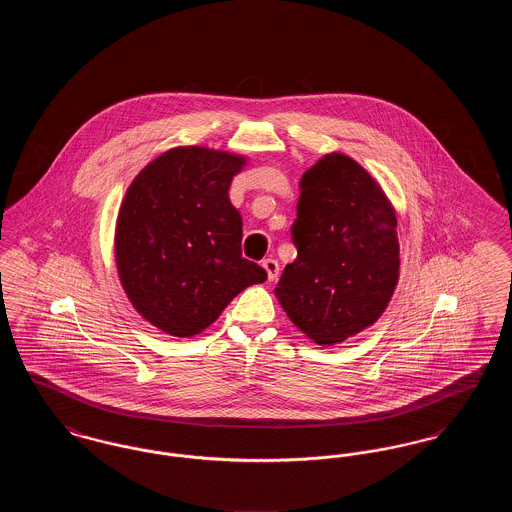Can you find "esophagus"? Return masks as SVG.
<instances>
[{
	"label": "esophagus",
	"instance_id": "1",
	"mask_svg": "<svg viewBox=\"0 0 512 512\" xmlns=\"http://www.w3.org/2000/svg\"><path fill=\"white\" fill-rule=\"evenodd\" d=\"M263 268L267 270V276L270 282L278 278V272H280V265H278V261H276V259H265V261H263Z\"/></svg>",
	"mask_w": 512,
	"mask_h": 512
}]
</instances>
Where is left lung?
I'll return each instance as SVG.
<instances>
[{
    "label": "left lung",
    "instance_id": "1",
    "mask_svg": "<svg viewBox=\"0 0 512 512\" xmlns=\"http://www.w3.org/2000/svg\"><path fill=\"white\" fill-rule=\"evenodd\" d=\"M292 240L276 297L318 345L363 332L386 311L399 280L397 217L380 184L351 157L324 155L301 176Z\"/></svg>",
    "mask_w": 512,
    "mask_h": 512
}]
</instances>
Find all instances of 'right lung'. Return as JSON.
<instances>
[{
    "label": "right lung",
    "instance_id": "right-lung-1",
    "mask_svg": "<svg viewBox=\"0 0 512 512\" xmlns=\"http://www.w3.org/2000/svg\"><path fill=\"white\" fill-rule=\"evenodd\" d=\"M245 157L174 147L132 180L122 199L115 259L134 309L176 336L211 326L245 288L267 280L242 257V217L230 203Z\"/></svg>",
    "mask_w": 512,
    "mask_h": 512
}]
</instances>
